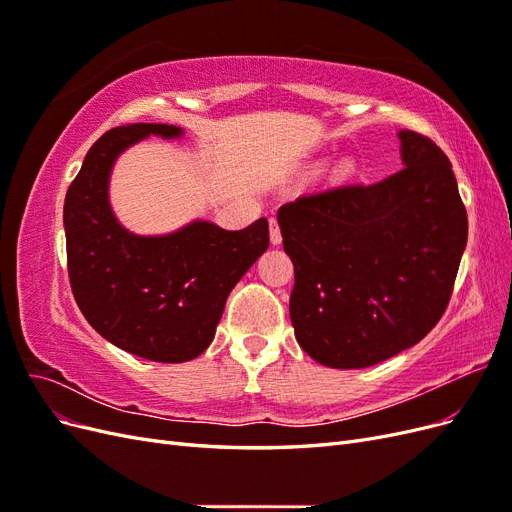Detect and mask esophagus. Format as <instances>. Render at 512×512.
I'll use <instances>...</instances> for the list:
<instances>
[{
  "label": "esophagus",
  "instance_id": "34e87169",
  "mask_svg": "<svg viewBox=\"0 0 512 512\" xmlns=\"http://www.w3.org/2000/svg\"><path fill=\"white\" fill-rule=\"evenodd\" d=\"M269 239H271V245L282 243V230H280V224H277L275 218L269 220Z\"/></svg>",
  "mask_w": 512,
  "mask_h": 512
}]
</instances>
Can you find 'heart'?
Wrapping results in <instances>:
<instances>
[{
	"label": "heart",
	"instance_id": "1",
	"mask_svg": "<svg viewBox=\"0 0 512 512\" xmlns=\"http://www.w3.org/2000/svg\"><path fill=\"white\" fill-rule=\"evenodd\" d=\"M335 168H337L339 175H350L352 170H354V160L352 158H342V160L337 162Z\"/></svg>",
	"mask_w": 512,
	"mask_h": 512
}]
</instances>
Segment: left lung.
<instances>
[{
	"instance_id": "8db88e82",
	"label": "left lung",
	"mask_w": 512,
	"mask_h": 512,
	"mask_svg": "<svg viewBox=\"0 0 512 512\" xmlns=\"http://www.w3.org/2000/svg\"><path fill=\"white\" fill-rule=\"evenodd\" d=\"M399 173L280 207L294 265L299 346L335 369L382 363L436 327L468 243V215L444 151L399 130Z\"/></svg>"
}]
</instances>
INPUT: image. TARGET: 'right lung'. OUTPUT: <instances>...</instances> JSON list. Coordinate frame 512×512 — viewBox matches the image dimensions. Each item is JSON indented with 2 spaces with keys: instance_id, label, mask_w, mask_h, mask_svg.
Here are the masks:
<instances>
[{
  "instance_id": "1",
  "label": "right lung",
  "mask_w": 512,
  "mask_h": 512,
  "mask_svg": "<svg viewBox=\"0 0 512 512\" xmlns=\"http://www.w3.org/2000/svg\"><path fill=\"white\" fill-rule=\"evenodd\" d=\"M181 138L168 123H128L87 151L64 203L68 275L83 316L106 342L156 363H185L215 337L230 290L269 247V222L224 230L194 220L134 235L111 207L117 158L143 138Z\"/></svg>"
}]
</instances>
